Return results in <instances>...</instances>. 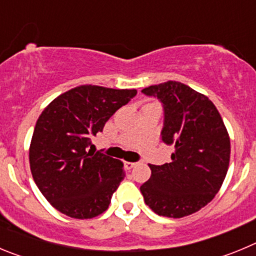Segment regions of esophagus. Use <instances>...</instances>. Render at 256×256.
<instances>
[{
  "instance_id": "1",
  "label": "esophagus",
  "mask_w": 256,
  "mask_h": 256,
  "mask_svg": "<svg viewBox=\"0 0 256 256\" xmlns=\"http://www.w3.org/2000/svg\"><path fill=\"white\" fill-rule=\"evenodd\" d=\"M133 166H136V162H126V169H132Z\"/></svg>"
}]
</instances>
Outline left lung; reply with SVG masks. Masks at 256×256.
<instances>
[{"label": "left lung", "instance_id": "1", "mask_svg": "<svg viewBox=\"0 0 256 256\" xmlns=\"http://www.w3.org/2000/svg\"><path fill=\"white\" fill-rule=\"evenodd\" d=\"M164 106L162 141L173 144L172 162L150 164L141 186L156 214L182 218L208 205L220 190L230 166V142L220 114L209 97L176 80L142 90Z\"/></svg>", "mask_w": 256, "mask_h": 256}]
</instances>
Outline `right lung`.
Returning a JSON list of instances; mask_svg holds the SVG:
<instances>
[{"label":"right lung","instance_id":"add662e5","mask_svg":"<svg viewBox=\"0 0 256 256\" xmlns=\"http://www.w3.org/2000/svg\"><path fill=\"white\" fill-rule=\"evenodd\" d=\"M137 94L83 84L61 94L38 118L29 148L30 172L50 204L70 218L91 219L108 208L126 177L124 164L87 151L91 136Z\"/></svg>","mask_w":256,"mask_h":256}]
</instances>
